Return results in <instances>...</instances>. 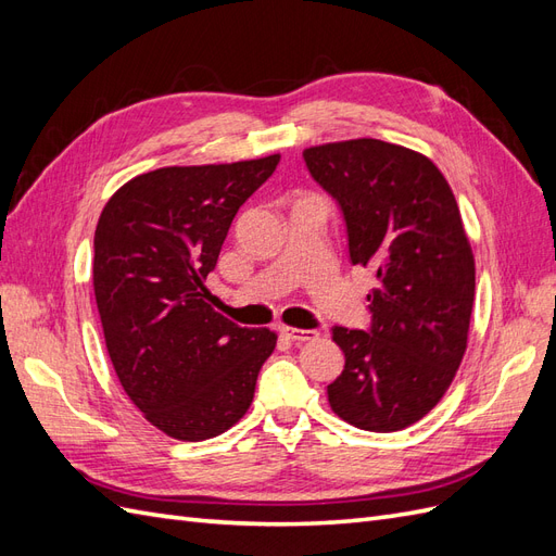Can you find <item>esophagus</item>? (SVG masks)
Instances as JSON below:
<instances>
[{
    "mask_svg": "<svg viewBox=\"0 0 556 556\" xmlns=\"http://www.w3.org/2000/svg\"><path fill=\"white\" fill-rule=\"evenodd\" d=\"M280 333L285 336V339H290V341H313V339H317V331H313V329H296V327H280Z\"/></svg>",
    "mask_w": 556,
    "mask_h": 556,
    "instance_id": "34e87169",
    "label": "esophagus"
}]
</instances>
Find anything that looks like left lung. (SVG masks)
Segmentation results:
<instances>
[{"label": "left lung", "mask_w": 556, "mask_h": 556, "mask_svg": "<svg viewBox=\"0 0 556 556\" xmlns=\"http://www.w3.org/2000/svg\"><path fill=\"white\" fill-rule=\"evenodd\" d=\"M339 201L350 262L371 268V329L333 327L343 374L327 387L348 425L390 433L443 399L464 359L476 260L445 176L427 155L378 139L304 150Z\"/></svg>", "instance_id": "left-lung-1"}]
</instances>
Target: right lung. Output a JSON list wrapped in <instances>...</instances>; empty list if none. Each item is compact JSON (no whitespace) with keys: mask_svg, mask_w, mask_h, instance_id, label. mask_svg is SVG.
<instances>
[{"mask_svg":"<svg viewBox=\"0 0 556 556\" xmlns=\"http://www.w3.org/2000/svg\"><path fill=\"white\" fill-rule=\"evenodd\" d=\"M280 155L162 166L125 182L99 215L92 285L115 376L150 425L206 441L248 413L278 336L208 304L233 215Z\"/></svg>","mask_w":556,"mask_h":556,"instance_id":"obj_1","label":"right lung"}]
</instances>
